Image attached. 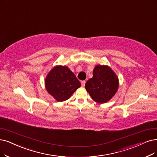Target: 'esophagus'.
Returning a JSON list of instances; mask_svg holds the SVG:
<instances>
[{
    "mask_svg": "<svg viewBox=\"0 0 157 157\" xmlns=\"http://www.w3.org/2000/svg\"><path fill=\"white\" fill-rule=\"evenodd\" d=\"M85 84H86V80L81 81V84H82V86L84 87L85 86Z\"/></svg>",
    "mask_w": 157,
    "mask_h": 157,
    "instance_id": "1",
    "label": "esophagus"
}]
</instances>
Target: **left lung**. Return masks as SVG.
Instances as JSON below:
<instances>
[{
    "label": "left lung",
    "instance_id": "8db88e82",
    "mask_svg": "<svg viewBox=\"0 0 157 157\" xmlns=\"http://www.w3.org/2000/svg\"><path fill=\"white\" fill-rule=\"evenodd\" d=\"M93 76L87 81L85 87L90 96L98 103H105L114 96L118 87V80L107 66H96Z\"/></svg>",
    "mask_w": 157,
    "mask_h": 157
}]
</instances>
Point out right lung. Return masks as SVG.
Listing matches in <instances>:
<instances>
[{
	"mask_svg": "<svg viewBox=\"0 0 157 157\" xmlns=\"http://www.w3.org/2000/svg\"><path fill=\"white\" fill-rule=\"evenodd\" d=\"M46 88L59 102L67 100L81 86L75 74L66 66H56L46 77Z\"/></svg>",
	"mask_w": 157,
	"mask_h": 157,
	"instance_id": "add662e5",
	"label": "right lung"
}]
</instances>
